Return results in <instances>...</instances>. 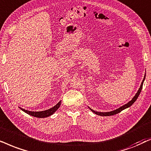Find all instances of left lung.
I'll use <instances>...</instances> for the list:
<instances>
[{
  "instance_id": "left-lung-1",
  "label": "left lung",
  "mask_w": 151,
  "mask_h": 151,
  "mask_svg": "<svg viewBox=\"0 0 151 151\" xmlns=\"http://www.w3.org/2000/svg\"><path fill=\"white\" fill-rule=\"evenodd\" d=\"M145 76H146V75H145ZM145 76H144V78L143 81H142V82L141 86H140V88H139L136 94H135V95H134V97L132 98L131 101H130L129 102H128V104H125V105L122 106V107L117 108V109L114 110H113V111H110V112H96V111H95V110H92V109H91V108H89L90 109V110L93 112L94 113H95L96 114H97V115H100V116H111V115H114V114H116L119 113V112L122 111V110H123L126 109V108H128V107H130V106H131L132 105V104H133L134 103V101H136L139 95L140 92H141V91H142V86H143V83H144V79H145Z\"/></svg>"
}]
</instances>
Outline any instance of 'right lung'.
Wrapping results in <instances>:
<instances>
[{"mask_svg": "<svg viewBox=\"0 0 151 151\" xmlns=\"http://www.w3.org/2000/svg\"><path fill=\"white\" fill-rule=\"evenodd\" d=\"M61 104V101H60L59 103H58L57 105L54 106L50 109L46 110H43V111H39V112H34V111H29V110H27L25 109H23V108H20L21 109L23 110V112H26V113L29 114V115L35 116V117H39V118H44V117H47L50 115H52V114H54L55 112L57 111V110L59 109V108L60 107Z\"/></svg>", "mask_w": 151, "mask_h": 151, "instance_id": "obj_1", "label": "right lung"}]
</instances>
